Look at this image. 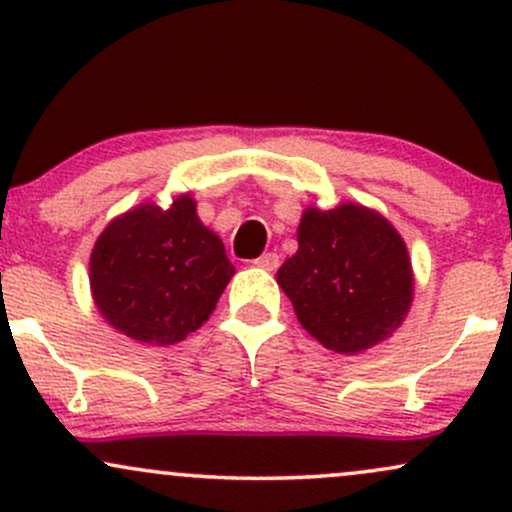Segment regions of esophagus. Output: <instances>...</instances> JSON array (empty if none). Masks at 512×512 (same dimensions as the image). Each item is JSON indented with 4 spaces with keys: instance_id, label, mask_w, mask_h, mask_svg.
Listing matches in <instances>:
<instances>
[{
    "instance_id": "1",
    "label": "esophagus",
    "mask_w": 512,
    "mask_h": 512,
    "mask_svg": "<svg viewBox=\"0 0 512 512\" xmlns=\"http://www.w3.org/2000/svg\"><path fill=\"white\" fill-rule=\"evenodd\" d=\"M255 264L264 269V272H274V269L279 267V255H276V252H264V255L257 257Z\"/></svg>"
}]
</instances>
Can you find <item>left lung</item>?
Wrapping results in <instances>:
<instances>
[{"mask_svg": "<svg viewBox=\"0 0 512 512\" xmlns=\"http://www.w3.org/2000/svg\"><path fill=\"white\" fill-rule=\"evenodd\" d=\"M298 250L276 272L303 330L337 354L385 342L414 301V269L397 228L363 204L308 207Z\"/></svg>", "mask_w": 512, "mask_h": 512, "instance_id": "8db88e82", "label": "left lung"}]
</instances>
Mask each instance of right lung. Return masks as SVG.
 I'll return each mask as SVG.
<instances>
[{
  "label": "right lung",
  "instance_id": "obj_1",
  "mask_svg": "<svg viewBox=\"0 0 512 512\" xmlns=\"http://www.w3.org/2000/svg\"><path fill=\"white\" fill-rule=\"evenodd\" d=\"M236 274L221 238L197 216L190 192L168 209L142 202L98 236L88 281L98 313L139 344H178L214 313Z\"/></svg>",
  "mask_w": 512,
  "mask_h": 512
}]
</instances>
